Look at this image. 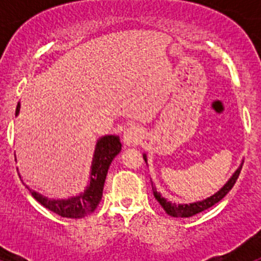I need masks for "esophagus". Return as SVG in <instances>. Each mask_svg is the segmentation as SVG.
<instances>
[{
    "instance_id": "1",
    "label": "esophagus",
    "mask_w": 261,
    "mask_h": 261,
    "mask_svg": "<svg viewBox=\"0 0 261 261\" xmlns=\"http://www.w3.org/2000/svg\"><path fill=\"white\" fill-rule=\"evenodd\" d=\"M142 138V129L140 126H136V125H130L124 130V136H123V140H124V144L126 145H132V146H136L138 145V142L141 141Z\"/></svg>"
}]
</instances>
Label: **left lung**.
I'll use <instances>...</instances> for the list:
<instances>
[{
    "instance_id": "8db88e82",
    "label": "left lung",
    "mask_w": 261,
    "mask_h": 261,
    "mask_svg": "<svg viewBox=\"0 0 261 261\" xmlns=\"http://www.w3.org/2000/svg\"><path fill=\"white\" fill-rule=\"evenodd\" d=\"M144 159H145V162H146V154H144ZM241 170H242V165L237 168V171L232 174V176L230 177L229 180H227V183H226L225 186H223L222 188L218 191V192H216L213 196L208 197V199L202 200V201L192 202V204H177L176 205L175 202L167 201L165 197H162V196H161V193L156 192V188L154 187L153 181H151V188H153L154 197H155L156 201L161 204V206L165 209V212L168 214V216L183 217V218H186V217H192L197 213H201V212L206 211V209H209L211 206H213V205L217 204L218 201H221V200H222L223 197L227 195V193H229V191L231 190L232 187H234L235 181H237L239 174H241Z\"/></svg>"
}]
</instances>
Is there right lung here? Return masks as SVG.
I'll list each match as a JSON object with an SVG mask.
<instances>
[{"instance_id":"obj_1","label":"right lung","mask_w":261,"mask_h":261,"mask_svg":"<svg viewBox=\"0 0 261 261\" xmlns=\"http://www.w3.org/2000/svg\"><path fill=\"white\" fill-rule=\"evenodd\" d=\"M19 108L20 105L18 103L15 116L19 114ZM120 150H121V142L117 136H105L99 138L91 163L90 183L85 192L80 193L78 196H73L66 200H55L48 199L32 190H30V192L36 201L40 202L44 208L49 209L53 213L66 218H84L90 213H93L102 200L103 187H105L108 168Z\"/></svg>"}]
</instances>
